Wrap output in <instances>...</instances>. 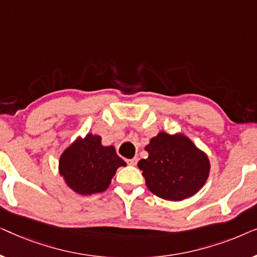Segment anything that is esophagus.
Segmentation results:
<instances>
[{"mask_svg":"<svg viewBox=\"0 0 257 257\" xmlns=\"http://www.w3.org/2000/svg\"><path fill=\"white\" fill-rule=\"evenodd\" d=\"M137 163H138V159H137V158H133V159L127 160V164L131 165V166H136Z\"/></svg>","mask_w":257,"mask_h":257,"instance_id":"1","label":"esophagus"}]
</instances>
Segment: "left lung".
<instances>
[{
  "label": "left lung",
  "instance_id": "1",
  "mask_svg": "<svg viewBox=\"0 0 257 257\" xmlns=\"http://www.w3.org/2000/svg\"><path fill=\"white\" fill-rule=\"evenodd\" d=\"M145 150L149 158L142 159L146 186L153 194L170 201H181L196 194L209 175L210 164L205 152L188 137L161 131L150 140Z\"/></svg>",
  "mask_w": 257,
  "mask_h": 257
}]
</instances>
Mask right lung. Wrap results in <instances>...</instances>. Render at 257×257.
I'll list each match as a JSON object with an SVG mask.
<instances>
[{
  "label": "right lung",
  "mask_w": 257,
  "mask_h": 257,
  "mask_svg": "<svg viewBox=\"0 0 257 257\" xmlns=\"http://www.w3.org/2000/svg\"><path fill=\"white\" fill-rule=\"evenodd\" d=\"M126 163L113 146L101 145L100 136L87 135L73 142L59 158V174L73 192L91 195L106 191Z\"/></svg>",
  "instance_id": "add662e5"
}]
</instances>
